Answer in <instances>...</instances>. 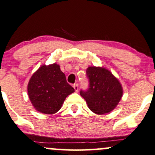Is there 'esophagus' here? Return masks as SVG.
I'll return each instance as SVG.
<instances>
[{
  "label": "esophagus",
  "instance_id": "obj_1",
  "mask_svg": "<svg viewBox=\"0 0 155 155\" xmlns=\"http://www.w3.org/2000/svg\"><path fill=\"white\" fill-rule=\"evenodd\" d=\"M73 87H74V89H75L76 92H78V90H79V84L76 83V84H74Z\"/></svg>",
  "mask_w": 155,
  "mask_h": 155
}]
</instances>
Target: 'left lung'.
<instances>
[{
    "mask_svg": "<svg viewBox=\"0 0 155 155\" xmlns=\"http://www.w3.org/2000/svg\"><path fill=\"white\" fill-rule=\"evenodd\" d=\"M89 86L80 94L88 107L98 115L105 114L115 109L123 95L120 81L109 70L103 67L89 66L87 69Z\"/></svg>",
    "mask_w": 155,
    "mask_h": 155,
    "instance_id": "left-lung-1",
    "label": "left lung"
}]
</instances>
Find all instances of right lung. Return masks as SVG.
<instances>
[{"label":"right lung","instance_id":"right-lung-1","mask_svg":"<svg viewBox=\"0 0 155 155\" xmlns=\"http://www.w3.org/2000/svg\"><path fill=\"white\" fill-rule=\"evenodd\" d=\"M28 95L40 113L54 114L62 107L66 97L74 92L57 63L43 65L35 71L27 86Z\"/></svg>","mask_w":155,"mask_h":155}]
</instances>
